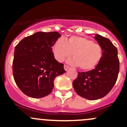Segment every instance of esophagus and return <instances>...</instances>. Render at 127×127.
<instances>
[{
  "instance_id": "34e87169",
  "label": "esophagus",
  "mask_w": 127,
  "mask_h": 127,
  "mask_svg": "<svg viewBox=\"0 0 127 127\" xmlns=\"http://www.w3.org/2000/svg\"><path fill=\"white\" fill-rule=\"evenodd\" d=\"M64 69L66 70V71H67V70L69 68V67L68 66H67V65L64 64Z\"/></svg>"
}]
</instances>
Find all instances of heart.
Masks as SVG:
<instances>
[{
    "mask_svg": "<svg viewBox=\"0 0 127 127\" xmlns=\"http://www.w3.org/2000/svg\"><path fill=\"white\" fill-rule=\"evenodd\" d=\"M53 53L58 61H64L73 54L72 63L83 71H89L96 67L103 56L102 46L92 39L73 35L66 39H58L53 47Z\"/></svg>",
    "mask_w": 127,
    "mask_h": 127,
    "instance_id": "heart-1",
    "label": "heart"
}]
</instances>
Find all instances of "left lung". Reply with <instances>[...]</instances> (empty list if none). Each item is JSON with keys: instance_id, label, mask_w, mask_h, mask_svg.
<instances>
[{"instance_id": "1", "label": "left lung", "mask_w": 127, "mask_h": 127, "mask_svg": "<svg viewBox=\"0 0 127 127\" xmlns=\"http://www.w3.org/2000/svg\"><path fill=\"white\" fill-rule=\"evenodd\" d=\"M95 39L103 47L101 60L93 69L79 72L72 83L75 92L90 100L100 99L109 93L117 80L120 64L117 48L109 39L98 34Z\"/></svg>"}]
</instances>
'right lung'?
<instances>
[{"mask_svg": "<svg viewBox=\"0 0 127 127\" xmlns=\"http://www.w3.org/2000/svg\"><path fill=\"white\" fill-rule=\"evenodd\" d=\"M61 36L58 32H38L16 45L13 61L15 83L26 95L34 98L47 96L54 87L56 77L66 71L56 61L52 47Z\"/></svg>", "mask_w": 127, "mask_h": 127, "instance_id": "right-lung-1", "label": "right lung"}]
</instances>
